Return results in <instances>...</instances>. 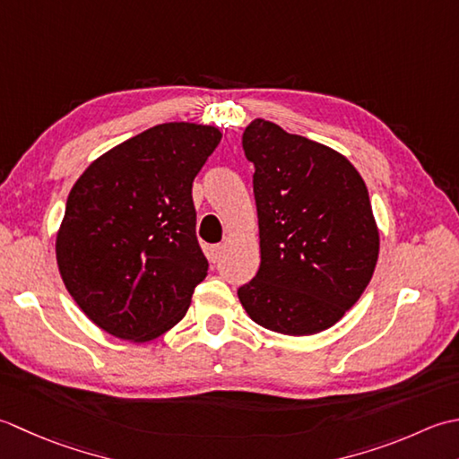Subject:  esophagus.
<instances>
[{
	"label": "esophagus",
	"mask_w": 459,
	"mask_h": 459,
	"mask_svg": "<svg viewBox=\"0 0 459 459\" xmlns=\"http://www.w3.org/2000/svg\"><path fill=\"white\" fill-rule=\"evenodd\" d=\"M223 249H226V247H223L221 243H220V246H212L210 247V261H212V264H218V261L223 255Z\"/></svg>",
	"instance_id": "esophagus-1"
}]
</instances>
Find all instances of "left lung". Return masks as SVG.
I'll use <instances>...</instances> for the list:
<instances>
[{
  "instance_id": "obj_1",
  "label": "left lung",
  "mask_w": 459,
  "mask_h": 459,
  "mask_svg": "<svg viewBox=\"0 0 459 459\" xmlns=\"http://www.w3.org/2000/svg\"><path fill=\"white\" fill-rule=\"evenodd\" d=\"M254 162L261 264L238 289L269 331L329 329L359 301L378 259L367 184L347 158L257 118L241 136Z\"/></svg>"
}]
</instances>
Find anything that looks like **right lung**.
<instances>
[{
	"mask_svg": "<svg viewBox=\"0 0 459 459\" xmlns=\"http://www.w3.org/2000/svg\"><path fill=\"white\" fill-rule=\"evenodd\" d=\"M220 140L213 126L158 125L97 158L74 182L57 265L102 331L146 342L184 319L208 273L192 182Z\"/></svg>",
	"mask_w": 459,
	"mask_h": 459,
	"instance_id": "add662e5",
	"label": "right lung"
}]
</instances>
